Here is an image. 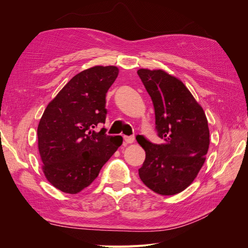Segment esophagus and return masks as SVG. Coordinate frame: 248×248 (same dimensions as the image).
<instances>
[{
	"instance_id": "34e87169",
	"label": "esophagus",
	"mask_w": 248,
	"mask_h": 248,
	"mask_svg": "<svg viewBox=\"0 0 248 248\" xmlns=\"http://www.w3.org/2000/svg\"><path fill=\"white\" fill-rule=\"evenodd\" d=\"M124 140L127 142V144H132L134 141V137H126L124 136Z\"/></svg>"
}]
</instances>
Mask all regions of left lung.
<instances>
[{
	"label": "left lung",
	"mask_w": 248,
	"mask_h": 248,
	"mask_svg": "<svg viewBox=\"0 0 248 248\" xmlns=\"http://www.w3.org/2000/svg\"><path fill=\"white\" fill-rule=\"evenodd\" d=\"M138 74L151 97L156 130L164 140L157 145L137 138L146 152L139 175L154 192L174 196L193 182L206 160L210 144L207 118L179 78L161 69H139Z\"/></svg>",
	"instance_id": "1"
}]
</instances>
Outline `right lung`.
Returning a JSON list of instances; mask_svg holds the SVG:
<instances>
[{"mask_svg":"<svg viewBox=\"0 0 248 248\" xmlns=\"http://www.w3.org/2000/svg\"><path fill=\"white\" fill-rule=\"evenodd\" d=\"M119 74L116 66H94L74 76L44 110L37 129L42 170L57 189L76 194L91 184L122 145L106 129V96Z\"/></svg>","mask_w":248,"mask_h":248,"instance_id":"1","label":"right lung"}]
</instances>
